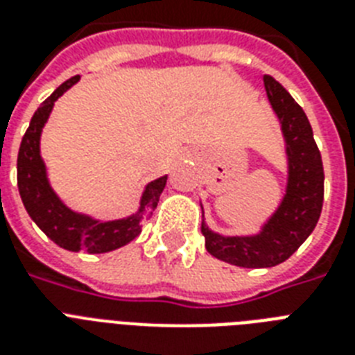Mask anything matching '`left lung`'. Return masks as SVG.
Listing matches in <instances>:
<instances>
[{"mask_svg": "<svg viewBox=\"0 0 355 355\" xmlns=\"http://www.w3.org/2000/svg\"><path fill=\"white\" fill-rule=\"evenodd\" d=\"M267 97L280 121L287 156L286 193L280 205L247 236H225L208 227L202 208L200 232L206 250L214 258L247 269H265L286 261L313 232L324 200V169L308 116L289 92L269 75H263Z\"/></svg>", "mask_w": 355, "mask_h": 355, "instance_id": "obj_1", "label": "left lung"}]
</instances>
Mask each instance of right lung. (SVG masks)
Instances as JSON below:
<instances>
[{"label":"right lung","instance_id":"obj_1","mask_svg":"<svg viewBox=\"0 0 355 355\" xmlns=\"http://www.w3.org/2000/svg\"><path fill=\"white\" fill-rule=\"evenodd\" d=\"M79 79V75H75L62 83L42 103L31 119L18 153V189L31 219L58 247L71 252L85 250L90 254H103L125 247L139 236L144 221L153 216L158 206L167 184V175L145 184L138 210L114 221H101L90 214L73 210L58 197L47 177L46 162L40 153V138L55 101L64 92L77 85Z\"/></svg>","mask_w":355,"mask_h":355}]
</instances>
